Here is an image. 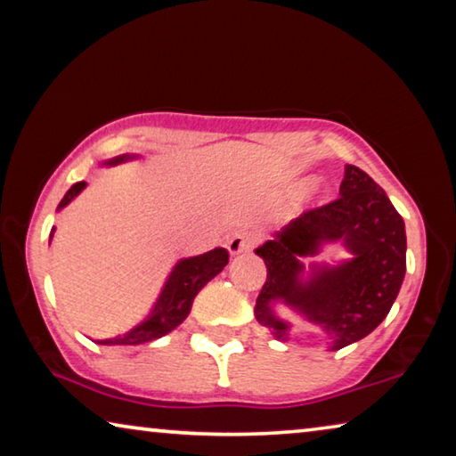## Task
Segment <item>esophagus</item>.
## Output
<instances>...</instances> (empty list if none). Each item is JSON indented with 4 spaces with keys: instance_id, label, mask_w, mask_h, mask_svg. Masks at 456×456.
Segmentation results:
<instances>
[{
    "instance_id": "obj_1",
    "label": "esophagus",
    "mask_w": 456,
    "mask_h": 456,
    "mask_svg": "<svg viewBox=\"0 0 456 456\" xmlns=\"http://www.w3.org/2000/svg\"><path fill=\"white\" fill-rule=\"evenodd\" d=\"M253 247V237L247 233H235L233 237L227 241V249L231 256H241V253H247Z\"/></svg>"
}]
</instances>
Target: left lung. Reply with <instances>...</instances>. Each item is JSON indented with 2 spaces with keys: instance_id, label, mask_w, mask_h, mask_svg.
I'll use <instances>...</instances> for the list:
<instances>
[{
  "instance_id": "8db88e82",
  "label": "left lung",
  "mask_w": 456,
  "mask_h": 456,
  "mask_svg": "<svg viewBox=\"0 0 456 456\" xmlns=\"http://www.w3.org/2000/svg\"><path fill=\"white\" fill-rule=\"evenodd\" d=\"M334 242L349 251L348 260L305 264ZM256 253L267 265L256 304L261 326L291 342L293 323L277 314V305L289 307L323 331L330 350H339L388 315L406 273V229L380 184L346 165L338 200L293 219Z\"/></svg>"
}]
</instances>
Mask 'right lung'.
I'll use <instances>...</instances> for the list:
<instances>
[{"label":"right lung","instance_id":"right-lung-1","mask_svg":"<svg viewBox=\"0 0 456 456\" xmlns=\"http://www.w3.org/2000/svg\"><path fill=\"white\" fill-rule=\"evenodd\" d=\"M136 159L138 154H118V157L102 160L100 167H117ZM84 189H86V183L84 181L72 184L64 195V199L60 200L58 211L70 205ZM53 231H56V227H52L50 241L53 237ZM227 264H229V251L225 247H215V249L203 253V256L179 259L175 264L173 272L168 273L163 289H160L157 302H154V305L151 307L149 315H146L141 323H136L133 330L125 331V334L98 339L96 344L136 346V344L152 342V339L167 336L168 331H173L176 326H181L191 312L192 299H195L197 293L203 289L215 275H219Z\"/></svg>","mask_w":456,"mask_h":456}]
</instances>
